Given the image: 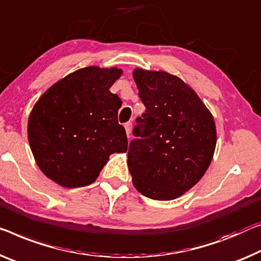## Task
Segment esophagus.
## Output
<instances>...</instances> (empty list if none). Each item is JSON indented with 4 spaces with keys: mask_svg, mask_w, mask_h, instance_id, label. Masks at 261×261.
Instances as JSON below:
<instances>
[{
    "mask_svg": "<svg viewBox=\"0 0 261 261\" xmlns=\"http://www.w3.org/2000/svg\"><path fill=\"white\" fill-rule=\"evenodd\" d=\"M125 129H126L127 136H129L130 132H132V122H126V123H125Z\"/></svg>",
    "mask_w": 261,
    "mask_h": 261,
    "instance_id": "obj_1",
    "label": "esophagus"
}]
</instances>
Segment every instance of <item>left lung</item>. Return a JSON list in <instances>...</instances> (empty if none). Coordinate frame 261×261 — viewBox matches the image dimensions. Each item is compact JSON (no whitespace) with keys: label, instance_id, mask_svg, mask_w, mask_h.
Masks as SVG:
<instances>
[{"label":"left lung","instance_id":"left-lung-1","mask_svg":"<svg viewBox=\"0 0 261 261\" xmlns=\"http://www.w3.org/2000/svg\"><path fill=\"white\" fill-rule=\"evenodd\" d=\"M133 78L146 112L136 119L128 169L143 196L175 199L210 166L217 142L214 117L196 92L174 74L135 69Z\"/></svg>","mask_w":261,"mask_h":261}]
</instances>
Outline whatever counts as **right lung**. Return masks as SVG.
Segmentation results:
<instances>
[{
  "mask_svg": "<svg viewBox=\"0 0 261 261\" xmlns=\"http://www.w3.org/2000/svg\"><path fill=\"white\" fill-rule=\"evenodd\" d=\"M118 67L89 66L54 84L31 111L28 139L43 174L64 188L93 183L108 158L125 153L126 130L118 122L122 101L111 86Z\"/></svg>",
  "mask_w": 261,
  "mask_h": 261,
  "instance_id": "right-lung-1",
  "label": "right lung"
}]
</instances>
